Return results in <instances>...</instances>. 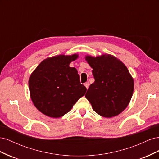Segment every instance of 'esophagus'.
<instances>
[{
	"mask_svg": "<svg viewBox=\"0 0 159 159\" xmlns=\"http://www.w3.org/2000/svg\"><path fill=\"white\" fill-rule=\"evenodd\" d=\"M84 85L85 86V88H86L88 89V88H89V82H85V83L84 84Z\"/></svg>",
	"mask_w": 159,
	"mask_h": 159,
	"instance_id": "1",
	"label": "esophagus"
}]
</instances>
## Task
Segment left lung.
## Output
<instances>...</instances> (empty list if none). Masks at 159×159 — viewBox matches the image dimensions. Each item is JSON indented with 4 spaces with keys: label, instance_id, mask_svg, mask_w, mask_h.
Listing matches in <instances>:
<instances>
[{
    "label": "left lung",
    "instance_id": "8db88e82",
    "mask_svg": "<svg viewBox=\"0 0 159 159\" xmlns=\"http://www.w3.org/2000/svg\"><path fill=\"white\" fill-rule=\"evenodd\" d=\"M85 60L93 68L95 79L85 98L99 115L109 118L116 116L127 107L133 93V80L127 67L109 54L88 56Z\"/></svg>",
    "mask_w": 159,
    "mask_h": 159
}]
</instances>
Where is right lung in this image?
Returning <instances> with one entry per match:
<instances>
[{
  "instance_id": "1",
  "label": "right lung",
  "mask_w": 159,
  "mask_h": 159,
  "mask_svg": "<svg viewBox=\"0 0 159 159\" xmlns=\"http://www.w3.org/2000/svg\"><path fill=\"white\" fill-rule=\"evenodd\" d=\"M78 55H59L42 61L29 78L33 103L40 112L57 118L68 113L87 89L75 68L69 66Z\"/></svg>"
}]
</instances>
